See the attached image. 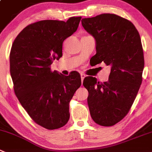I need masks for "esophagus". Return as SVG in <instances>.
Here are the masks:
<instances>
[{
    "mask_svg": "<svg viewBox=\"0 0 152 152\" xmlns=\"http://www.w3.org/2000/svg\"><path fill=\"white\" fill-rule=\"evenodd\" d=\"M80 77H81V80H82V81H83V79H84L85 77H86V75H84V74H83V73H81V74H80Z\"/></svg>",
    "mask_w": 152,
    "mask_h": 152,
    "instance_id": "obj_1",
    "label": "esophagus"
}]
</instances>
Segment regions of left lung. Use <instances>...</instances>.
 I'll use <instances>...</instances> for the list:
<instances>
[{
  "mask_svg": "<svg viewBox=\"0 0 152 152\" xmlns=\"http://www.w3.org/2000/svg\"><path fill=\"white\" fill-rule=\"evenodd\" d=\"M81 22L96 41V54L90 61L94 65L104 62L111 69L107 81L92 77L83 80L91 117L102 126H113L128 113L142 83L141 39L132 22L115 14H101Z\"/></svg>",
  "mask_w": 152,
  "mask_h": 152,
  "instance_id": "1",
  "label": "left lung"
}]
</instances>
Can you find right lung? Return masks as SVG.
<instances>
[{
  "label": "right lung",
  "mask_w": 152,
  "mask_h": 152,
  "mask_svg": "<svg viewBox=\"0 0 152 152\" xmlns=\"http://www.w3.org/2000/svg\"><path fill=\"white\" fill-rule=\"evenodd\" d=\"M81 17L66 22L43 20L24 27L12 43L10 75L15 95L30 118L48 130L64 126L70 116L69 102L81 85L80 74L69 76L51 71L63 55V41L77 30Z\"/></svg>",
  "instance_id": "add662e5"
}]
</instances>
